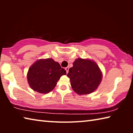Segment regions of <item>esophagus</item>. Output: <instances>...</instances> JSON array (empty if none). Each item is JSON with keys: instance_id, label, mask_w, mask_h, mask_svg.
<instances>
[{"instance_id": "esophagus-1", "label": "esophagus", "mask_w": 133, "mask_h": 133, "mask_svg": "<svg viewBox=\"0 0 133 133\" xmlns=\"http://www.w3.org/2000/svg\"><path fill=\"white\" fill-rule=\"evenodd\" d=\"M65 70H66L67 73H68V72H69V67H66V68H65Z\"/></svg>"}]
</instances>
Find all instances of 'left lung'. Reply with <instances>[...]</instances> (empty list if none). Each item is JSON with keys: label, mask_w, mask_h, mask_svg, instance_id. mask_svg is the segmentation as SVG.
<instances>
[{"label": "left lung", "mask_w": 133, "mask_h": 133, "mask_svg": "<svg viewBox=\"0 0 133 133\" xmlns=\"http://www.w3.org/2000/svg\"><path fill=\"white\" fill-rule=\"evenodd\" d=\"M69 69L67 77L70 78L72 89L79 95L93 93L102 82L103 75L95 62L78 58Z\"/></svg>", "instance_id": "1"}]
</instances>
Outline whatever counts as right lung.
Segmentation results:
<instances>
[{"label":"right lung","mask_w":133,"mask_h":133,"mask_svg":"<svg viewBox=\"0 0 133 133\" xmlns=\"http://www.w3.org/2000/svg\"><path fill=\"white\" fill-rule=\"evenodd\" d=\"M66 75V71L58 62L51 58L40 59L35 62L27 75L28 83L35 91L47 94L52 91L62 76Z\"/></svg>","instance_id":"1"}]
</instances>
